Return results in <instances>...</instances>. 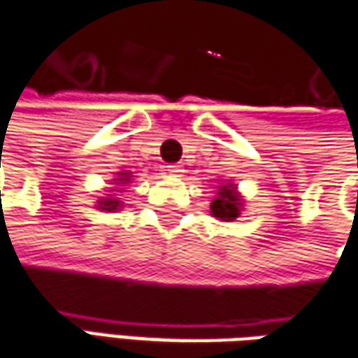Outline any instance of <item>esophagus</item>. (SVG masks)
I'll list each match as a JSON object with an SVG mask.
<instances>
[{"label": "esophagus", "mask_w": 358, "mask_h": 358, "mask_svg": "<svg viewBox=\"0 0 358 358\" xmlns=\"http://www.w3.org/2000/svg\"><path fill=\"white\" fill-rule=\"evenodd\" d=\"M166 172L168 174H172V176H182V172H184V170H182L180 164H168Z\"/></svg>", "instance_id": "obj_1"}]
</instances>
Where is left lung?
<instances>
[{
    "label": "left lung",
    "instance_id": "left-lung-1",
    "mask_svg": "<svg viewBox=\"0 0 358 358\" xmlns=\"http://www.w3.org/2000/svg\"><path fill=\"white\" fill-rule=\"evenodd\" d=\"M241 196L240 192L236 190V184H224L220 186L216 198L210 203V212L212 216L222 220V222H234L240 216L241 212Z\"/></svg>",
    "mask_w": 358,
    "mask_h": 358
}]
</instances>
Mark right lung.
I'll return each mask as SVG.
<instances>
[{
  "label": "right lung",
  "instance_id": "obj_1",
  "mask_svg": "<svg viewBox=\"0 0 358 358\" xmlns=\"http://www.w3.org/2000/svg\"><path fill=\"white\" fill-rule=\"evenodd\" d=\"M130 182V172H117V178L113 184H120V186H124V184H129ZM99 208L101 210H106V212H115L120 208V200L118 198H103V200H99Z\"/></svg>",
  "mask_w": 358,
  "mask_h": 358
}]
</instances>
